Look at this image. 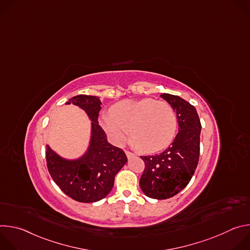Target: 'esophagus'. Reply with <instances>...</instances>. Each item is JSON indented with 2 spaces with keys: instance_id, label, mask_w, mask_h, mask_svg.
I'll use <instances>...</instances> for the list:
<instances>
[{
  "instance_id": "esophagus-1",
  "label": "esophagus",
  "mask_w": 250,
  "mask_h": 250,
  "mask_svg": "<svg viewBox=\"0 0 250 250\" xmlns=\"http://www.w3.org/2000/svg\"><path fill=\"white\" fill-rule=\"evenodd\" d=\"M125 154H126V157H127L128 159L134 157V154H133V153H131V152H129V151H126V150H125Z\"/></svg>"
}]
</instances>
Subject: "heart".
<instances>
[{
  "instance_id": "heart-1",
  "label": "heart",
  "mask_w": 250,
  "mask_h": 250,
  "mask_svg": "<svg viewBox=\"0 0 250 250\" xmlns=\"http://www.w3.org/2000/svg\"><path fill=\"white\" fill-rule=\"evenodd\" d=\"M104 113L100 123L114 144L121 146L129 130L132 144L145 153H154L170 146L177 130V117L172 106L151 98L124 100Z\"/></svg>"
}]
</instances>
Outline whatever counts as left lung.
Here are the masks:
<instances>
[{
	"label": "left lung",
	"instance_id": "8db88e82",
	"mask_svg": "<svg viewBox=\"0 0 250 250\" xmlns=\"http://www.w3.org/2000/svg\"><path fill=\"white\" fill-rule=\"evenodd\" d=\"M176 113L178 130L170 147L155 155L141 156L146 168L139 180L147 197L169 199L190 182L200 155L201 122L196 108L184 99L171 94L160 95Z\"/></svg>",
	"mask_w": 250,
	"mask_h": 250
}]
</instances>
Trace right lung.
I'll return each mask as SVG.
<instances>
[{"mask_svg":"<svg viewBox=\"0 0 250 250\" xmlns=\"http://www.w3.org/2000/svg\"><path fill=\"white\" fill-rule=\"evenodd\" d=\"M91 120V137L85 153L76 159H67L46 146V162L50 176L67 196L81 203H94L108 195L117 173L126 163L123 149L108 142L99 125L101 100L96 96L78 95L69 99Z\"/></svg>","mask_w":250,"mask_h":250,"instance_id":"1","label":"right lung"}]
</instances>
